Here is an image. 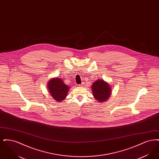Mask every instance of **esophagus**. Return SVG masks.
I'll return each instance as SVG.
<instances>
[{
    "label": "esophagus",
    "mask_w": 159,
    "mask_h": 159,
    "mask_svg": "<svg viewBox=\"0 0 159 159\" xmlns=\"http://www.w3.org/2000/svg\"><path fill=\"white\" fill-rule=\"evenodd\" d=\"M79 86H83V83H82L81 84H80V85H79Z\"/></svg>",
    "instance_id": "obj_1"
}]
</instances>
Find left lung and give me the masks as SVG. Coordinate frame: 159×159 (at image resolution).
Returning a JSON list of instances; mask_svg holds the SVG:
<instances>
[{
  "instance_id": "obj_1",
  "label": "left lung",
  "mask_w": 159,
  "mask_h": 159,
  "mask_svg": "<svg viewBox=\"0 0 159 159\" xmlns=\"http://www.w3.org/2000/svg\"><path fill=\"white\" fill-rule=\"evenodd\" d=\"M93 96L98 102H106L111 95V87L104 80L99 79L92 85Z\"/></svg>"
}]
</instances>
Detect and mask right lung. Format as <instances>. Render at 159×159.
Returning a JSON list of instances; mask_svg holds the SVG:
<instances>
[{"mask_svg":"<svg viewBox=\"0 0 159 159\" xmlns=\"http://www.w3.org/2000/svg\"><path fill=\"white\" fill-rule=\"evenodd\" d=\"M47 84L49 93L54 100L61 102L66 99L70 87L64 83L60 77L51 79Z\"/></svg>","mask_w":159,"mask_h":159,"instance_id":"add662e5","label":"right lung"}]
</instances>
